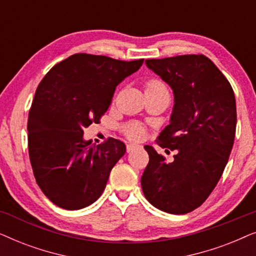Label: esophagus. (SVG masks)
<instances>
[{
	"label": "esophagus",
	"instance_id": "obj_1",
	"mask_svg": "<svg viewBox=\"0 0 256 256\" xmlns=\"http://www.w3.org/2000/svg\"><path fill=\"white\" fill-rule=\"evenodd\" d=\"M138 146L134 144V143H128V144H127V152H132V150H135L136 148H138Z\"/></svg>",
	"mask_w": 256,
	"mask_h": 256
}]
</instances>
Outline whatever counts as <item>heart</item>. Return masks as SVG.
<instances>
[{
    "label": "heart",
    "instance_id": "b5f03b06",
    "mask_svg": "<svg viewBox=\"0 0 256 256\" xmlns=\"http://www.w3.org/2000/svg\"><path fill=\"white\" fill-rule=\"evenodd\" d=\"M166 90V87L162 82H160V80L157 79L149 80V82L146 84V90ZM124 132L128 138L135 140V141H138V140H142L144 138V128H143L141 124H135V122L126 124L124 127Z\"/></svg>",
    "mask_w": 256,
    "mask_h": 256
}]
</instances>
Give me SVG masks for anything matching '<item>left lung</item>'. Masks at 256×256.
<instances>
[{
	"instance_id": "left-lung-1",
	"label": "left lung",
	"mask_w": 256,
	"mask_h": 256,
	"mask_svg": "<svg viewBox=\"0 0 256 256\" xmlns=\"http://www.w3.org/2000/svg\"><path fill=\"white\" fill-rule=\"evenodd\" d=\"M146 64L172 88L170 124L157 140L166 154L176 155L168 163L152 146H144L149 163L142 190L160 211L185 214L208 199L228 162L236 138V96L226 76L204 54L146 59Z\"/></svg>"
}]
</instances>
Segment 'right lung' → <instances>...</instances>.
Here are the masks:
<instances>
[{"label":"right lung","mask_w":256,"mask_h":256,"mask_svg":"<svg viewBox=\"0 0 256 256\" xmlns=\"http://www.w3.org/2000/svg\"><path fill=\"white\" fill-rule=\"evenodd\" d=\"M143 60L76 54L40 82L29 112L28 148L38 186L54 205L80 210L104 192L126 146L113 138L92 144L84 140V128L99 124L116 86Z\"/></svg>","instance_id":"add662e5"}]
</instances>
